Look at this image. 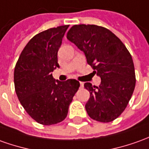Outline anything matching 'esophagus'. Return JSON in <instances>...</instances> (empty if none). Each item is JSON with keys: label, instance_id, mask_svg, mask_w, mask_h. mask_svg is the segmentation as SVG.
<instances>
[{"label": "esophagus", "instance_id": "obj_1", "mask_svg": "<svg viewBox=\"0 0 149 149\" xmlns=\"http://www.w3.org/2000/svg\"><path fill=\"white\" fill-rule=\"evenodd\" d=\"M79 84H80V88H84V83H83V82H80Z\"/></svg>", "mask_w": 149, "mask_h": 149}]
</instances>
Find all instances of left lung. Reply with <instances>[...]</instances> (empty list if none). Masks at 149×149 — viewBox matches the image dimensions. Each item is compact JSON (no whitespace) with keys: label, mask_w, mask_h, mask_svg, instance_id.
I'll use <instances>...</instances> for the list:
<instances>
[{"label":"left lung","mask_w":149,"mask_h":149,"mask_svg":"<svg viewBox=\"0 0 149 149\" xmlns=\"http://www.w3.org/2000/svg\"><path fill=\"white\" fill-rule=\"evenodd\" d=\"M66 38L84 52L94 74L101 79L98 87L84 84L90 92L85 104L88 114L101 123L113 121L124 111L135 89V67L131 55L114 34L100 26H73Z\"/></svg>","instance_id":"8db88e82"}]
</instances>
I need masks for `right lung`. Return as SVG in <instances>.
Masks as SVG:
<instances>
[{"mask_svg":"<svg viewBox=\"0 0 149 149\" xmlns=\"http://www.w3.org/2000/svg\"><path fill=\"white\" fill-rule=\"evenodd\" d=\"M69 25L44 31L30 40L14 68L15 92L26 113L38 123L49 126L66 118L79 82L53 79L59 65L57 52Z\"/></svg>","mask_w":149,"mask_h":149,"instance_id":"obj_1","label":"right lung"}]
</instances>
